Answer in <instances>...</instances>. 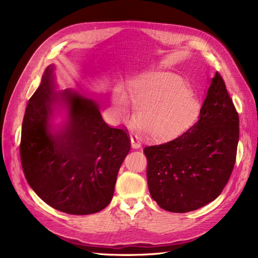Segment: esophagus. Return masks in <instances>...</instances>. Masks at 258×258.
I'll list each match as a JSON object with an SVG mask.
<instances>
[{
	"label": "esophagus",
	"mask_w": 258,
	"mask_h": 258,
	"mask_svg": "<svg viewBox=\"0 0 258 258\" xmlns=\"http://www.w3.org/2000/svg\"><path fill=\"white\" fill-rule=\"evenodd\" d=\"M131 143H132V147L133 149H140V147L142 146V144H141V142H140V140L138 139V138H131Z\"/></svg>",
	"instance_id": "34e87169"
}]
</instances>
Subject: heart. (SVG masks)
Listing matches in <instances>:
<instances>
[{"label":"heart","instance_id":"1","mask_svg":"<svg viewBox=\"0 0 258 258\" xmlns=\"http://www.w3.org/2000/svg\"><path fill=\"white\" fill-rule=\"evenodd\" d=\"M113 103L123 115L130 114V103L138 108L136 125L146 138L156 142L184 133L201 112V102L195 91L182 76L171 72L147 73L128 81L127 96L117 87Z\"/></svg>","mask_w":258,"mask_h":258}]
</instances>
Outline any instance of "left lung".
Wrapping results in <instances>:
<instances>
[{
  "instance_id": "left-lung-1",
  "label": "left lung",
  "mask_w": 258,
  "mask_h": 258,
  "mask_svg": "<svg viewBox=\"0 0 258 258\" xmlns=\"http://www.w3.org/2000/svg\"><path fill=\"white\" fill-rule=\"evenodd\" d=\"M238 113L216 72L208 87L200 118L167 143L146 146L147 184L163 210L186 213L218 197L236 161Z\"/></svg>"
}]
</instances>
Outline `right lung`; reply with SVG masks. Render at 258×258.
Segmentation results:
<instances>
[{"mask_svg": "<svg viewBox=\"0 0 258 258\" xmlns=\"http://www.w3.org/2000/svg\"><path fill=\"white\" fill-rule=\"evenodd\" d=\"M53 67L25 109L20 143L23 173L33 190L46 204L73 215L102 211L112 201L118 169L131 149L125 130L104 122L92 100L78 93H53ZM64 100L68 120L55 133L48 119Z\"/></svg>", "mask_w": 258, "mask_h": 258, "instance_id": "obj_1", "label": "right lung"}]
</instances>
